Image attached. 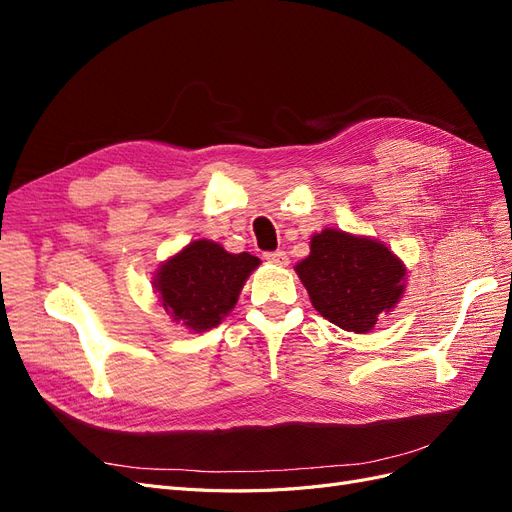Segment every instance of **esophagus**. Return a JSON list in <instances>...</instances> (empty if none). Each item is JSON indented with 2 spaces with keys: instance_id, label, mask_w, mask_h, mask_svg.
<instances>
[{
  "instance_id": "1",
  "label": "esophagus",
  "mask_w": 512,
  "mask_h": 512,
  "mask_svg": "<svg viewBox=\"0 0 512 512\" xmlns=\"http://www.w3.org/2000/svg\"><path fill=\"white\" fill-rule=\"evenodd\" d=\"M265 260L273 262V265H280V267H286L288 265V254L284 250H277V252H267L265 254Z\"/></svg>"
}]
</instances>
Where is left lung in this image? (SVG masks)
<instances>
[{
    "mask_svg": "<svg viewBox=\"0 0 512 512\" xmlns=\"http://www.w3.org/2000/svg\"><path fill=\"white\" fill-rule=\"evenodd\" d=\"M320 316L339 329L367 333L406 288V267L384 243L324 228L294 267Z\"/></svg>",
    "mask_w": 512,
    "mask_h": 512,
    "instance_id": "8db88e82",
    "label": "left lung"
}]
</instances>
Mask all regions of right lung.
Returning a JSON list of instances; mask_svg holds the SVG:
<instances>
[{
    "label": "right lung",
    "mask_w": 512,
    "mask_h": 512,
    "mask_svg": "<svg viewBox=\"0 0 512 512\" xmlns=\"http://www.w3.org/2000/svg\"><path fill=\"white\" fill-rule=\"evenodd\" d=\"M260 258L230 254L220 243L192 241L158 269L153 288L166 314L181 327L203 333L218 327L235 307L241 288Z\"/></svg>",
    "instance_id": "right-lung-1"
}]
</instances>
